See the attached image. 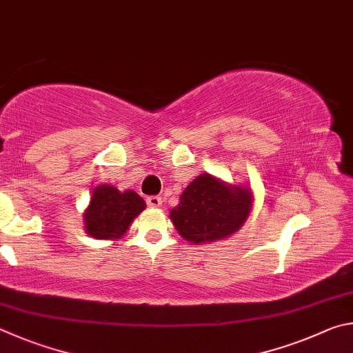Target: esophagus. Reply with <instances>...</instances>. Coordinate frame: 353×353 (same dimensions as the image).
Returning a JSON list of instances; mask_svg holds the SVG:
<instances>
[{"instance_id":"obj_1","label":"esophagus","mask_w":353,"mask_h":353,"mask_svg":"<svg viewBox=\"0 0 353 353\" xmlns=\"http://www.w3.org/2000/svg\"><path fill=\"white\" fill-rule=\"evenodd\" d=\"M147 205L150 208H161L163 200H161V196H147Z\"/></svg>"}]
</instances>
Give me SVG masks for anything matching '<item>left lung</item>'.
I'll return each mask as SVG.
<instances>
[{"instance_id":"obj_1","label":"left lung","mask_w":353,"mask_h":353,"mask_svg":"<svg viewBox=\"0 0 353 353\" xmlns=\"http://www.w3.org/2000/svg\"><path fill=\"white\" fill-rule=\"evenodd\" d=\"M251 206L248 188L203 173L184 189L178 206L170 211V220L188 242L211 243L237 232L248 219Z\"/></svg>"}]
</instances>
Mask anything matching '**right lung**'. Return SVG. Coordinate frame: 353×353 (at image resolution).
<instances>
[{"label": "right lung", "instance_id": "obj_1", "mask_svg": "<svg viewBox=\"0 0 353 353\" xmlns=\"http://www.w3.org/2000/svg\"><path fill=\"white\" fill-rule=\"evenodd\" d=\"M144 209L145 201L133 190L121 192L108 184H99L92 189L90 206L83 214L85 231L94 239H121Z\"/></svg>", "mask_w": 353, "mask_h": 353}]
</instances>
